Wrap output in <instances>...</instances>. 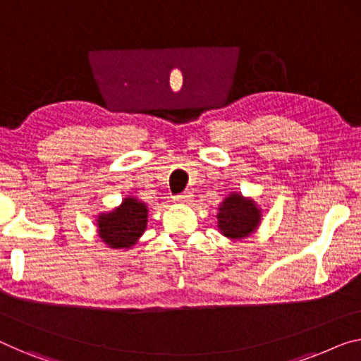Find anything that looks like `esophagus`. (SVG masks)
<instances>
[{"instance_id": "obj_1", "label": "esophagus", "mask_w": 361, "mask_h": 361, "mask_svg": "<svg viewBox=\"0 0 361 361\" xmlns=\"http://www.w3.org/2000/svg\"><path fill=\"white\" fill-rule=\"evenodd\" d=\"M191 199H192V192L191 191H185V192H181V195H178V196H175V201L176 202H191Z\"/></svg>"}]
</instances>
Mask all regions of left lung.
<instances>
[{
	"instance_id": "obj_1",
	"label": "left lung",
	"mask_w": 361,
	"mask_h": 361,
	"mask_svg": "<svg viewBox=\"0 0 361 361\" xmlns=\"http://www.w3.org/2000/svg\"><path fill=\"white\" fill-rule=\"evenodd\" d=\"M217 220L220 232L225 236L232 240H241L255 232L259 225L261 211L256 207L255 201L232 192L220 204Z\"/></svg>"
}]
</instances>
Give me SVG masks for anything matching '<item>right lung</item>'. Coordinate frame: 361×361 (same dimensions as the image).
I'll list each match as a JSON object with an SVG mask.
<instances>
[{
  "mask_svg": "<svg viewBox=\"0 0 361 361\" xmlns=\"http://www.w3.org/2000/svg\"><path fill=\"white\" fill-rule=\"evenodd\" d=\"M147 225L146 204L126 197L113 212L102 214L97 220L99 236L110 248H131Z\"/></svg>",
  "mask_w": 361,
  "mask_h": 361,
  "instance_id": "right-lung-1",
  "label": "right lung"
}]
</instances>
